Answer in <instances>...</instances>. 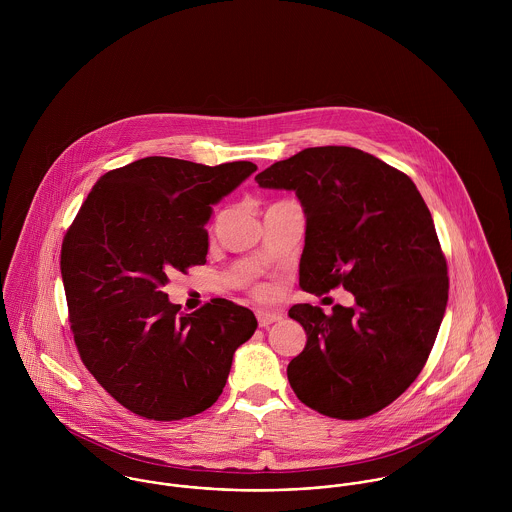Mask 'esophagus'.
Returning <instances> with one entry per match:
<instances>
[{"label": "esophagus", "mask_w": 512, "mask_h": 512, "mask_svg": "<svg viewBox=\"0 0 512 512\" xmlns=\"http://www.w3.org/2000/svg\"><path fill=\"white\" fill-rule=\"evenodd\" d=\"M278 321H282V313H278V311H258V323H260V327H270L272 323H278Z\"/></svg>", "instance_id": "1"}]
</instances>
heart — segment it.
Masks as SVG:
<instances>
[{"label": "heart", "mask_w": 512, "mask_h": 512, "mask_svg": "<svg viewBox=\"0 0 512 512\" xmlns=\"http://www.w3.org/2000/svg\"><path fill=\"white\" fill-rule=\"evenodd\" d=\"M256 292H258V295H266V288H258Z\"/></svg>", "instance_id": "obj_1"}]
</instances>
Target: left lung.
Wrapping results in <instances>:
<instances>
[{"instance_id":"8db88e82","label":"left lung","mask_w":512,"mask_h":512,"mask_svg":"<svg viewBox=\"0 0 512 512\" xmlns=\"http://www.w3.org/2000/svg\"><path fill=\"white\" fill-rule=\"evenodd\" d=\"M295 191L305 213L299 288L355 295L353 307L297 303L307 333L288 365L295 396L323 416L366 418L420 374L447 305V264L414 181L361 149L307 147L256 175Z\"/></svg>"}]
</instances>
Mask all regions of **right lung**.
<instances>
[{"instance_id": "add662e5", "label": "right lung", "mask_w": 512, "mask_h": 512, "mask_svg": "<svg viewBox=\"0 0 512 512\" xmlns=\"http://www.w3.org/2000/svg\"><path fill=\"white\" fill-rule=\"evenodd\" d=\"M256 169L138 159L96 181L65 234L61 276L80 359L142 418L173 422L211 408L234 351L258 327L228 299L181 313L163 292L173 272L207 262L213 205Z\"/></svg>"}]
</instances>
